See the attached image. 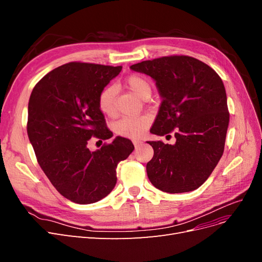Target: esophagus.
Returning a JSON list of instances; mask_svg holds the SVG:
<instances>
[{
  "label": "esophagus",
  "mask_w": 262,
  "mask_h": 262,
  "mask_svg": "<svg viewBox=\"0 0 262 262\" xmlns=\"http://www.w3.org/2000/svg\"><path fill=\"white\" fill-rule=\"evenodd\" d=\"M142 143H143V142L140 141V140H134L133 141V144H134V146H136V147H139L140 145H142Z\"/></svg>",
  "instance_id": "esophagus-1"
}]
</instances>
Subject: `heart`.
Returning a JSON list of instances; mask_svg holds the SVG:
<instances>
[{
	"label": "heart",
	"instance_id": "heart-1",
	"mask_svg": "<svg viewBox=\"0 0 262 262\" xmlns=\"http://www.w3.org/2000/svg\"><path fill=\"white\" fill-rule=\"evenodd\" d=\"M124 85L126 89L141 99H146L150 95V91H152V87H150V83L147 78L141 74L129 75L125 78ZM97 102L100 112L105 116L109 118L116 117V87L113 85L104 87L98 94ZM149 123L150 120L146 116L128 117L121 119L115 124V131L121 137L140 139L149 126Z\"/></svg>",
	"mask_w": 262,
	"mask_h": 262
}]
</instances>
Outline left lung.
Returning <instances> with one entry per match:
<instances>
[{"label":"left lung","mask_w":262,"mask_h":262,"mask_svg":"<svg viewBox=\"0 0 262 262\" xmlns=\"http://www.w3.org/2000/svg\"><path fill=\"white\" fill-rule=\"evenodd\" d=\"M130 69L152 77L163 98L150 133L176 138L175 145L147 142L154 149L146 164L149 181L168 193L198 189L224 152L229 113L222 78L188 55L142 61Z\"/></svg>","instance_id":"obj_1"}]
</instances>
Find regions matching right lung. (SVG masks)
Instances as JSON below:
<instances>
[{"label": "right lung", "mask_w": 262, "mask_h": 262, "mask_svg": "<svg viewBox=\"0 0 262 262\" xmlns=\"http://www.w3.org/2000/svg\"><path fill=\"white\" fill-rule=\"evenodd\" d=\"M121 69L70 62L45 75L31 92L29 141L46 176L72 202L90 204L108 195L117 182V165L134 149L121 137L95 152L87 146L92 138L113 137L97 98Z\"/></svg>", "instance_id": "obj_1"}]
</instances>
